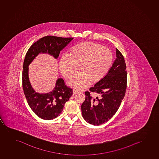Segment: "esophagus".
Masks as SVG:
<instances>
[{"instance_id": "1", "label": "esophagus", "mask_w": 159, "mask_h": 159, "mask_svg": "<svg viewBox=\"0 0 159 159\" xmlns=\"http://www.w3.org/2000/svg\"><path fill=\"white\" fill-rule=\"evenodd\" d=\"M79 93V91L76 89H74L73 90V95H76V94H78Z\"/></svg>"}]
</instances>
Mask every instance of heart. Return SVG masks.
Here are the masks:
<instances>
[{
    "label": "heart",
    "instance_id": "obj_1",
    "mask_svg": "<svg viewBox=\"0 0 159 159\" xmlns=\"http://www.w3.org/2000/svg\"><path fill=\"white\" fill-rule=\"evenodd\" d=\"M113 61V54L108 48L92 42H85L72 47L70 56L63 55L59 61V69L63 76L70 79L78 66L79 72L69 84L77 89H86L106 76Z\"/></svg>",
    "mask_w": 159,
    "mask_h": 159
}]
</instances>
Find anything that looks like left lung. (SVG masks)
<instances>
[{"mask_svg":"<svg viewBox=\"0 0 159 159\" xmlns=\"http://www.w3.org/2000/svg\"><path fill=\"white\" fill-rule=\"evenodd\" d=\"M116 49L117 58L106 76L85 92L81 105L84 119L89 124L99 125L110 120L119 109L126 92L127 72L123 55ZM98 94L93 98L90 92Z\"/></svg>","mask_w":159,"mask_h":159,"instance_id":"1","label":"left lung"}]
</instances>
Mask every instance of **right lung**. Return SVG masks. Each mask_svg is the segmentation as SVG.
<instances>
[{"instance_id":"right-lung-1","label":"right lung","mask_w":159,"mask_h":159,"mask_svg":"<svg viewBox=\"0 0 159 159\" xmlns=\"http://www.w3.org/2000/svg\"><path fill=\"white\" fill-rule=\"evenodd\" d=\"M72 37L47 36L42 37L31 46L24 59L22 72V86L27 102L33 112L43 120H53L61 114L66 102L73 94L62 78H59L52 91L39 93L33 89L29 80L28 66L39 53H48L55 59L70 42Z\"/></svg>"}]
</instances>
